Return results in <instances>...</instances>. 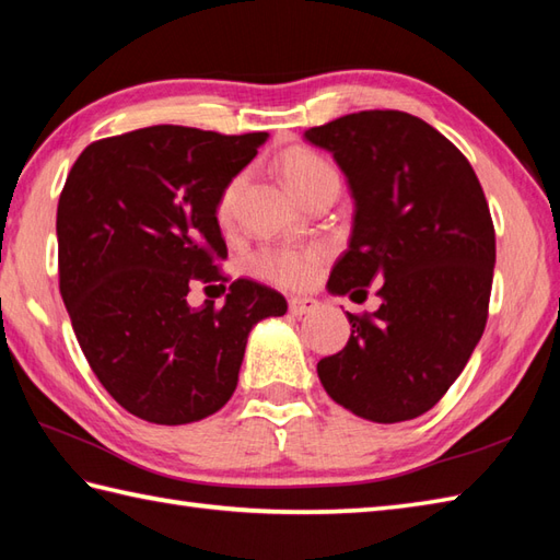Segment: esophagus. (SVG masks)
Listing matches in <instances>:
<instances>
[{
	"label": "esophagus",
	"mask_w": 560,
	"mask_h": 560,
	"mask_svg": "<svg viewBox=\"0 0 560 560\" xmlns=\"http://www.w3.org/2000/svg\"><path fill=\"white\" fill-rule=\"evenodd\" d=\"M317 305L319 303L315 299H301V295H295V299L289 301V313L295 315V317H301V315L317 311Z\"/></svg>",
	"instance_id": "34e87169"
}]
</instances>
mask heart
Wrapping results in <instances>:
<instances>
[{"instance_id":"1","label":"heart","mask_w":560,"mask_h":560,"mask_svg":"<svg viewBox=\"0 0 560 560\" xmlns=\"http://www.w3.org/2000/svg\"><path fill=\"white\" fill-rule=\"evenodd\" d=\"M279 173L283 177V183L289 185L291 192L301 201L317 187H323L327 183H339L335 168H331L325 159H319L317 153L307 149H291L283 153L279 159ZM241 187H243V175L233 177V180L223 187V192L219 197V207H217L221 221L231 219ZM325 257L327 253L317 245L269 247V249H259L257 255H253L249 267H253L257 277L277 283V287L301 289V287H307V283L317 277Z\"/></svg>"}]
</instances>
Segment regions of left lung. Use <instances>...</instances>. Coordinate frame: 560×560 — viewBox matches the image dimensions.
Segmentation results:
<instances>
[{
    "label": "left lung",
    "instance_id": "8db88e82",
    "mask_svg": "<svg viewBox=\"0 0 560 560\" xmlns=\"http://www.w3.org/2000/svg\"><path fill=\"white\" fill-rule=\"evenodd\" d=\"M335 156L353 197L349 247L329 273L335 295L380 283L373 315L317 363L327 395L365 421L433 409L483 335L495 233L479 177L459 149L399 110L343 115L305 132Z\"/></svg>",
    "mask_w": 560,
    "mask_h": 560
}]
</instances>
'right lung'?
Segmentation results:
<instances>
[{"instance_id": "add662e5", "label": "right lung", "mask_w": 560, "mask_h": 560, "mask_svg": "<svg viewBox=\"0 0 560 560\" xmlns=\"http://www.w3.org/2000/svg\"><path fill=\"white\" fill-rule=\"evenodd\" d=\"M267 139L135 129L83 149L59 195V291L79 347L110 397L149 423L217 413L249 331L287 313L281 293L249 279L231 283L223 307L187 303L197 283H225L219 197Z\"/></svg>"}]
</instances>
